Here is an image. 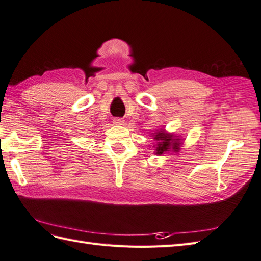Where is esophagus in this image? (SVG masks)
<instances>
[{
  "label": "esophagus",
  "mask_w": 261,
  "mask_h": 261,
  "mask_svg": "<svg viewBox=\"0 0 261 261\" xmlns=\"http://www.w3.org/2000/svg\"><path fill=\"white\" fill-rule=\"evenodd\" d=\"M113 122L115 123V124H123V122H124V120L122 118H119V117H116V118H114L113 119Z\"/></svg>",
  "instance_id": "1"
}]
</instances>
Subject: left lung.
I'll use <instances>...</instances> for the list:
<instances>
[{
  "label": "left lung",
  "mask_w": 261,
  "mask_h": 261,
  "mask_svg": "<svg viewBox=\"0 0 261 261\" xmlns=\"http://www.w3.org/2000/svg\"><path fill=\"white\" fill-rule=\"evenodd\" d=\"M155 140L160 141L158 147H156V154L162 155L164 152H167L169 150H178V146H179V142H178V139H173L172 136L165 135L163 131H160L156 133L154 138Z\"/></svg>",
  "instance_id": "obj_1"
}]
</instances>
